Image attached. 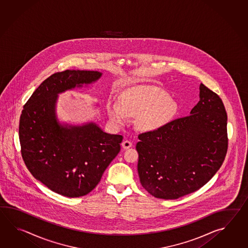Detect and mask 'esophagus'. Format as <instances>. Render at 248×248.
I'll list each match as a JSON object with an SVG mask.
<instances>
[{"mask_svg": "<svg viewBox=\"0 0 248 248\" xmlns=\"http://www.w3.org/2000/svg\"><path fill=\"white\" fill-rule=\"evenodd\" d=\"M122 146L124 148V149H128V148L131 147L132 142L131 141H129V140H124V141L122 142Z\"/></svg>", "mask_w": 248, "mask_h": 248, "instance_id": "34e87169", "label": "esophagus"}]
</instances>
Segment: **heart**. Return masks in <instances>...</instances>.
<instances>
[{"instance_id": "heart-1", "label": "heart", "mask_w": 248, "mask_h": 248, "mask_svg": "<svg viewBox=\"0 0 248 248\" xmlns=\"http://www.w3.org/2000/svg\"><path fill=\"white\" fill-rule=\"evenodd\" d=\"M177 106L164 90L152 86H137L124 91L121 104L109 102L108 115L112 121L123 122L137 117V126L153 130L163 126L174 117Z\"/></svg>"}]
</instances>
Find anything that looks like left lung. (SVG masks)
<instances>
[{"instance_id":"left-lung-1","label":"left lung","mask_w":248,"mask_h":248,"mask_svg":"<svg viewBox=\"0 0 248 248\" xmlns=\"http://www.w3.org/2000/svg\"><path fill=\"white\" fill-rule=\"evenodd\" d=\"M189 116L138 135L137 171L142 187L161 200L199 190L216 174L228 150L227 112L220 96L203 83Z\"/></svg>"}]
</instances>
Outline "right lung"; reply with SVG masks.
<instances>
[{
	"instance_id": "right-lung-1",
	"label": "right lung",
	"mask_w": 248,
	"mask_h": 248,
	"mask_svg": "<svg viewBox=\"0 0 248 248\" xmlns=\"http://www.w3.org/2000/svg\"><path fill=\"white\" fill-rule=\"evenodd\" d=\"M94 71L65 70L43 80L24 106L18 134L21 155L32 176L58 194L87 195L121 151V135L95 124L63 127L55 115L57 95L99 79Z\"/></svg>"
}]
</instances>
